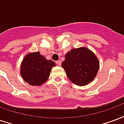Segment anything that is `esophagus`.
I'll list each match as a JSON object with an SVG mask.
<instances>
[{"mask_svg": "<svg viewBox=\"0 0 124 124\" xmlns=\"http://www.w3.org/2000/svg\"><path fill=\"white\" fill-rule=\"evenodd\" d=\"M56 64L57 65H58V66H60L61 65V61L60 60H57V61H56Z\"/></svg>", "mask_w": 124, "mask_h": 124, "instance_id": "obj_1", "label": "esophagus"}]
</instances>
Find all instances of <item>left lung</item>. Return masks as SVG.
<instances>
[{
    "label": "left lung",
    "mask_w": 124,
    "mask_h": 124,
    "mask_svg": "<svg viewBox=\"0 0 124 124\" xmlns=\"http://www.w3.org/2000/svg\"><path fill=\"white\" fill-rule=\"evenodd\" d=\"M68 78L78 86L91 82L99 69L98 58L86 48L72 49L65 56L62 63Z\"/></svg>",
    "instance_id": "left-lung-1"
}]
</instances>
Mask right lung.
<instances>
[{
    "mask_svg": "<svg viewBox=\"0 0 124 124\" xmlns=\"http://www.w3.org/2000/svg\"><path fill=\"white\" fill-rule=\"evenodd\" d=\"M56 64L46 60L40 52L26 55L21 64L20 74L24 80L32 86H40L48 78L52 68Z\"/></svg>",
    "mask_w": 124,
    "mask_h": 124,
    "instance_id": "1",
    "label": "right lung"
}]
</instances>
